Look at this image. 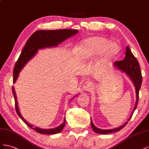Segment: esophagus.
Segmentation results:
<instances>
[{
	"label": "esophagus",
	"instance_id": "obj_1",
	"mask_svg": "<svg viewBox=\"0 0 149 149\" xmlns=\"http://www.w3.org/2000/svg\"><path fill=\"white\" fill-rule=\"evenodd\" d=\"M92 87V84L90 82H86L84 84V91H88L90 90V89H91Z\"/></svg>",
	"mask_w": 149,
	"mask_h": 149
}]
</instances>
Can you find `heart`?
I'll use <instances>...</instances> for the list:
<instances>
[{
    "mask_svg": "<svg viewBox=\"0 0 149 149\" xmlns=\"http://www.w3.org/2000/svg\"><path fill=\"white\" fill-rule=\"evenodd\" d=\"M77 57L82 61H87L100 54L101 61L109 62L117 57L120 52V46L110 42L107 38L93 36L84 40L75 47Z\"/></svg>",
    "mask_w": 149,
    "mask_h": 149,
    "instance_id": "heart-1",
    "label": "heart"
}]
</instances>
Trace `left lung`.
Masks as SVG:
<instances>
[{"label": "left lung", "instance_id": "1", "mask_svg": "<svg viewBox=\"0 0 149 149\" xmlns=\"http://www.w3.org/2000/svg\"><path fill=\"white\" fill-rule=\"evenodd\" d=\"M114 65L116 66L117 69L122 70V72H125L129 76V77L134 82L135 87V90H136V104L135 105V107L133 110V112L131 114V116L129 118V121L131 118L132 116L133 113L134 112L135 110L137 108V104L139 102V91L140 88L141 87V85L142 82V76L141 69H140L139 63L138 62V61L135 57L134 56L133 54L132 53L131 50H130L129 46L127 47L126 48V52H125V57L123 61H117L114 62ZM127 122L125 124L122 125L121 127H118V128H116L114 129H110V130H103V129H100L99 128H97V127L93 125V124L92 122V120H91V124L92 128L95 132V133L97 134H110L113 132H116L119 131L122 129L124 128V127L127 125Z\"/></svg>", "mask_w": 149, "mask_h": 149}]
</instances>
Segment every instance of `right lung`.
Returning <instances> with one entry per match:
<instances>
[{
  "label": "right lung",
  "instance_id": "right-lung-1",
  "mask_svg": "<svg viewBox=\"0 0 149 149\" xmlns=\"http://www.w3.org/2000/svg\"><path fill=\"white\" fill-rule=\"evenodd\" d=\"M77 32V30L72 29H59L54 30V31H37L35 32L29 37L23 50H22V52H21L17 61L16 62L14 69V83L15 82L17 79L20 71L22 70V68L26 64V63L30 59L34 56V55L39 49L56 46L58 45V44L61 43L62 42L67 39V38L76 34ZM12 93H13V95L14 96L16 112L18 114V116L22 118V120L24 122L25 124L27 125L30 128H31L32 130H34L40 134L48 135L57 134L61 132L63 129L65 123V117L62 124L55 129H42L38 128V127H33V125L28 124L20 113L14 87H12Z\"/></svg>",
  "mask_w": 149,
  "mask_h": 149
}]
</instances>
